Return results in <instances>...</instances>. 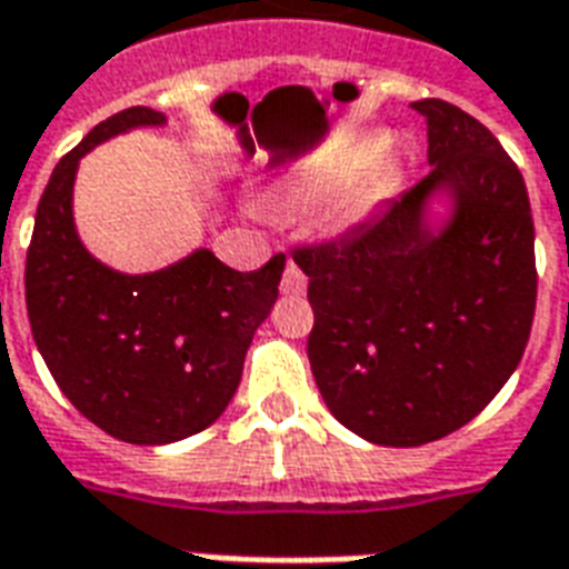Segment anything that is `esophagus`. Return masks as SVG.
<instances>
[{
	"label": "esophagus",
	"instance_id": "1",
	"mask_svg": "<svg viewBox=\"0 0 569 569\" xmlns=\"http://www.w3.org/2000/svg\"><path fill=\"white\" fill-rule=\"evenodd\" d=\"M306 276H302V269L297 267V263H288V269H284V276H281V290L288 293V297H300V293H306Z\"/></svg>",
	"mask_w": 569,
	"mask_h": 569
}]
</instances>
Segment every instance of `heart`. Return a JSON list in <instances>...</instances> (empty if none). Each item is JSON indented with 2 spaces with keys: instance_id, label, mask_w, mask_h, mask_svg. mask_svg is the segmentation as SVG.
<instances>
[{
  "instance_id": "heart-1",
  "label": "heart",
  "mask_w": 569,
  "mask_h": 569,
  "mask_svg": "<svg viewBox=\"0 0 569 569\" xmlns=\"http://www.w3.org/2000/svg\"><path fill=\"white\" fill-rule=\"evenodd\" d=\"M381 147V134L341 140L269 188L263 209L276 219H309L320 212V228L330 237L362 228L401 179L399 158Z\"/></svg>"
}]
</instances>
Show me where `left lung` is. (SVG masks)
Returning a JSON list of instances; mask_svg holds the SVG:
<instances>
[{
	"label": "left lung",
	"mask_w": 569,
	"mask_h": 569,
	"mask_svg": "<svg viewBox=\"0 0 569 569\" xmlns=\"http://www.w3.org/2000/svg\"><path fill=\"white\" fill-rule=\"evenodd\" d=\"M429 177L339 242L297 249L309 362L332 417L381 447L462 429L510 381L537 302L525 179L489 128L413 101Z\"/></svg>",
	"instance_id": "left-lung-1"
}]
</instances>
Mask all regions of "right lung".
<instances>
[{
  "label": "right lung",
  "mask_w": 569,
  "mask_h": 569,
  "mask_svg": "<svg viewBox=\"0 0 569 569\" xmlns=\"http://www.w3.org/2000/svg\"><path fill=\"white\" fill-rule=\"evenodd\" d=\"M152 107L98 122L47 182L26 254V311L68 401L126 443L161 447L219 420L242 378L254 330L279 300L284 254L254 272L194 249L156 272H119L74 224L80 158L131 128H161Z\"/></svg>",
  "instance_id": "1"
}]
</instances>
